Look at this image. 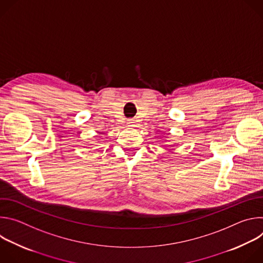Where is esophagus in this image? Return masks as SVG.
<instances>
[{"mask_svg": "<svg viewBox=\"0 0 263 263\" xmlns=\"http://www.w3.org/2000/svg\"><path fill=\"white\" fill-rule=\"evenodd\" d=\"M127 124H128V126H129V127H134V126H135V124H136V121H135V120H133V119H131V120H129V121L127 122Z\"/></svg>", "mask_w": 263, "mask_h": 263, "instance_id": "34e87169", "label": "esophagus"}]
</instances>
